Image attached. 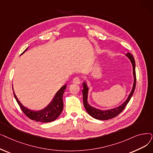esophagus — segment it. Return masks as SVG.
<instances>
[{"label": "esophagus", "instance_id": "1", "mask_svg": "<svg viewBox=\"0 0 153 153\" xmlns=\"http://www.w3.org/2000/svg\"><path fill=\"white\" fill-rule=\"evenodd\" d=\"M73 83L76 84H79L81 83V79L79 77H76L73 79Z\"/></svg>", "mask_w": 153, "mask_h": 153}]
</instances>
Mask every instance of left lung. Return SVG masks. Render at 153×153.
Listing matches in <instances>:
<instances>
[{
  "label": "left lung",
  "instance_id": "obj_1",
  "mask_svg": "<svg viewBox=\"0 0 153 153\" xmlns=\"http://www.w3.org/2000/svg\"><path fill=\"white\" fill-rule=\"evenodd\" d=\"M125 55L128 57L132 65V73H133V76H134V82H133V85H132V90L129 93L127 99H126V100L121 105L117 106L116 108L110 109H107V110H101V109L92 107V106L88 102V92H89L88 86L85 81L82 82V86H83L82 94H83L84 105L88 113L92 117H94L96 119H99V120H108L109 119L115 117L118 114H120L121 112L124 110L126 105L128 104V103L130 101L132 94H133L135 88H136V71H135V68H136L135 61L133 56H132V55L130 52L126 53V54H125Z\"/></svg>",
  "mask_w": 153,
  "mask_h": 153
}]
</instances>
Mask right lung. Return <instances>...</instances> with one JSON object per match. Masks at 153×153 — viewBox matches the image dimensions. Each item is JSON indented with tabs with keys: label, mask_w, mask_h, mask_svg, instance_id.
<instances>
[{
	"label": "right lung",
	"mask_w": 153,
	"mask_h": 153,
	"mask_svg": "<svg viewBox=\"0 0 153 153\" xmlns=\"http://www.w3.org/2000/svg\"><path fill=\"white\" fill-rule=\"evenodd\" d=\"M28 48L26 49L21 55L23 54L27 50ZM66 88H67V85H64L56 93L54 97L52 98L51 101L49 103V104L47 106H46V107L41 110L37 111L32 110L25 107V106L19 101V99H17L14 91V95L18 104L20 106V108H21L24 113L29 118H30L33 121H36L37 122L49 123L56 120V119L61 114L64 106L62 96ZM13 91H14V89H13Z\"/></svg>",
	"instance_id": "add662e5"
}]
</instances>
